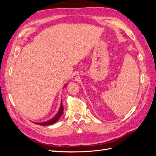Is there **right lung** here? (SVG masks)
<instances>
[{"instance_id":"right-lung-1","label":"right lung","mask_w":156,"mask_h":156,"mask_svg":"<svg viewBox=\"0 0 156 156\" xmlns=\"http://www.w3.org/2000/svg\"><path fill=\"white\" fill-rule=\"evenodd\" d=\"M63 111H64V107H63V105H62V102H61V105H60V109H59V111H58L57 114H56V115H55V117H53V119H52L51 120H48V121H46V122H42V123H35V124H36L40 125V126H48V125L53 124L55 123V122L60 119V116H62V113H63Z\"/></svg>"}]
</instances>
